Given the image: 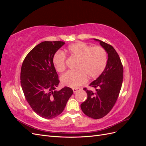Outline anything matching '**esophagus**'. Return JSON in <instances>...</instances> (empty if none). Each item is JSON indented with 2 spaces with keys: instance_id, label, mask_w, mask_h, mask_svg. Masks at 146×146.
Instances as JSON below:
<instances>
[{
  "instance_id": "esophagus-1",
  "label": "esophagus",
  "mask_w": 146,
  "mask_h": 146,
  "mask_svg": "<svg viewBox=\"0 0 146 146\" xmlns=\"http://www.w3.org/2000/svg\"><path fill=\"white\" fill-rule=\"evenodd\" d=\"M78 88H73V89H72L74 92H76L78 91Z\"/></svg>"
}]
</instances>
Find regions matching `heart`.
<instances>
[{
	"label": "heart",
	"mask_w": 146,
	"mask_h": 146,
	"mask_svg": "<svg viewBox=\"0 0 146 146\" xmlns=\"http://www.w3.org/2000/svg\"><path fill=\"white\" fill-rule=\"evenodd\" d=\"M69 56L77 60L76 72H67L61 77L63 85L70 88H78L88 80L95 79L103 72L107 63V52L103 47H91L86 43L77 42L70 44L66 50ZM66 55L58 52L53 57V63L57 71L62 72L66 69Z\"/></svg>",
	"instance_id": "heart-1"
}]
</instances>
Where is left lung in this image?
<instances>
[{
	"label": "left lung",
	"instance_id": "left-lung-1",
	"mask_svg": "<svg viewBox=\"0 0 146 146\" xmlns=\"http://www.w3.org/2000/svg\"><path fill=\"white\" fill-rule=\"evenodd\" d=\"M94 39L99 41L107 53V63L100 76L90 84L96 91L83 89L88 97L80 107L86 116L100 119L107 115L115 104L121 89L123 71L121 59L113 47L99 39Z\"/></svg>",
	"mask_w": 146,
	"mask_h": 146
}]
</instances>
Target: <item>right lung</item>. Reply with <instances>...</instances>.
<instances>
[{"mask_svg": "<svg viewBox=\"0 0 146 146\" xmlns=\"http://www.w3.org/2000/svg\"><path fill=\"white\" fill-rule=\"evenodd\" d=\"M63 41H44L25 58L21 70V84L25 98L33 111L45 119L58 116L64 110L73 91L65 86L56 91L58 76L53 63Z\"/></svg>", "mask_w": 146, "mask_h": 146, "instance_id": "obj_1", "label": "right lung"}]
</instances>
